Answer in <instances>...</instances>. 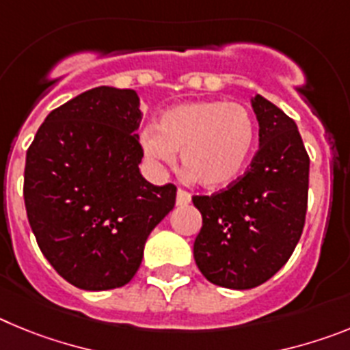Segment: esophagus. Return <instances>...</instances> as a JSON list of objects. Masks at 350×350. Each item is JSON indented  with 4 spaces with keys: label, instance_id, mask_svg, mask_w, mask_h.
Here are the masks:
<instances>
[{
    "label": "esophagus",
    "instance_id": "obj_1",
    "mask_svg": "<svg viewBox=\"0 0 350 350\" xmlns=\"http://www.w3.org/2000/svg\"><path fill=\"white\" fill-rule=\"evenodd\" d=\"M191 203V194L184 189L177 191V205L178 206H185Z\"/></svg>",
    "mask_w": 350,
    "mask_h": 350
}]
</instances>
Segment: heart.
Wrapping results in <instances>:
<instances>
[{
  "label": "heart",
  "mask_w": 350,
  "mask_h": 350,
  "mask_svg": "<svg viewBox=\"0 0 350 350\" xmlns=\"http://www.w3.org/2000/svg\"><path fill=\"white\" fill-rule=\"evenodd\" d=\"M256 142L254 117L228 101H193L161 116L156 128L142 135L145 156L172 165L180 152L184 172L206 189L233 184L247 166Z\"/></svg>",
  "instance_id": "obj_1"
}]
</instances>
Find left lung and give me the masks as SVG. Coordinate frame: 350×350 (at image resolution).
Instances as JSON below:
<instances>
[{
    "instance_id": "obj_1",
    "label": "left lung",
    "mask_w": 350,
    "mask_h": 350,
    "mask_svg": "<svg viewBox=\"0 0 350 350\" xmlns=\"http://www.w3.org/2000/svg\"><path fill=\"white\" fill-rule=\"evenodd\" d=\"M259 150L228 189L193 196L203 217L194 261L215 286L252 289L291 258L305 226L310 159L296 122L256 94Z\"/></svg>"
}]
</instances>
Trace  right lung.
I'll return each mask as SVG.
<instances>
[{
	"mask_svg": "<svg viewBox=\"0 0 350 350\" xmlns=\"http://www.w3.org/2000/svg\"><path fill=\"white\" fill-rule=\"evenodd\" d=\"M140 100L101 85L52 110L26 154L24 203L42 254L79 289L122 287L177 187L142 177Z\"/></svg>",
	"mask_w": 350,
	"mask_h": 350,
	"instance_id": "1",
	"label": "right lung"
}]
</instances>
